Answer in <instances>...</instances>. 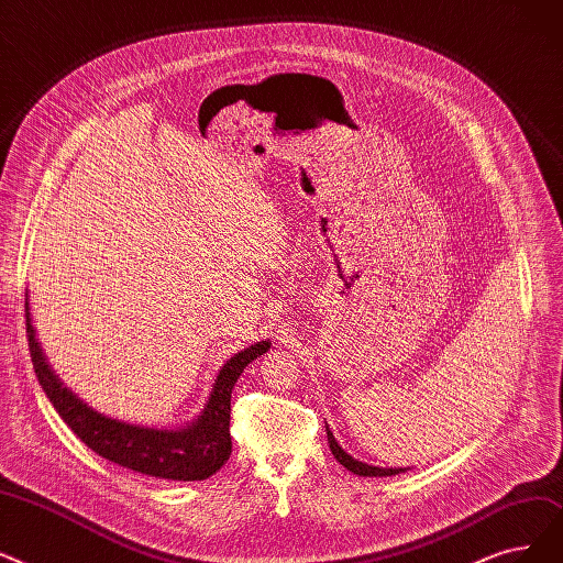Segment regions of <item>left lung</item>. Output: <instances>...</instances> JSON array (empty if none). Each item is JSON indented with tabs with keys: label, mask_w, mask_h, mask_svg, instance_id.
Here are the masks:
<instances>
[{
	"label": "left lung",
	"mask_w": 563,
	"mask_h": 563,
	"mask_svg": "<svg viewBox=\"0 0 563 563\" xmlns=\"http://www.w3.org/2000/svg\"><path fill=\"white\" fill-rule=\"evenodd\" d=\"M328 442H330V449H332V453H334V459L345 467V470H351L353 474H360V476H391V474H400V472H406L404 467L400 470H396V467H373V465H366V463H362V461H355L353 456H347V453L339 446V442L334 440V435L330 433V428H328Z\"/></svg>",
	"instance_id": "8db88e82"
}]
</instances>
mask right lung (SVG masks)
Segmentation results:
<instances>
[{"instance_id": "add662e5", "label": "right lung", "mask_w": 563, "mask_h": 563, "mask_svg": "<svg viewBox=\"0 0 563 563\" xmlns=\"http://www.w3.org/2000/svg\"><path fill=\"white\" fill-rule=\"evenodd\" d=\"M26 316V341L34 362L36 378L55 406L59 417L70 426V431L82 440L98 456L112 461L121 467L135 470L155 478L169 481H203L216 474L231 456V391L240 373L250 362L263 355L271 341H258L245 351L233 355L212 385L208 404L197 421L178 428V431H157L135 423H123L98 415L82 404L73 391H68L59 378L47 366L41 345L34 336L30 302H24Z\"/></svg>"}]
</instances>
